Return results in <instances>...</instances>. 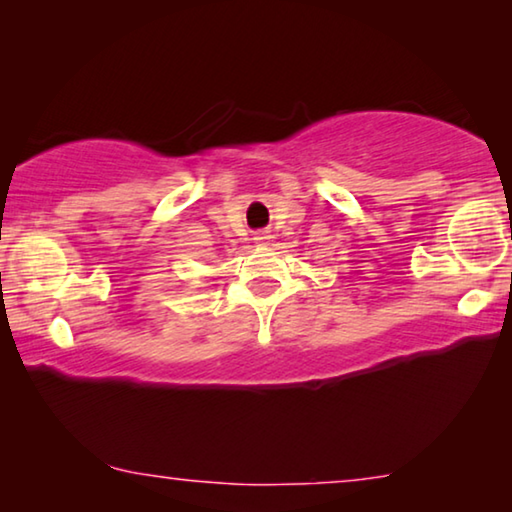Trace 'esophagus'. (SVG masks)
<instances>
[{
  "mask_svg": "<svg viewBox=\"0 0 512 512\" xmlns=\"http://www.w3.org/2000/svg\"><path fill=\"white\" fill-rule=\"evenodd\" d=\"M268 239H271V235H266V232H257V235H255V244H257V246H266Z\"/></svg>",
  "mask_w": 512,
  "mask_h": 512,
  "instance_id": "34e87169",
  "label": "esophagus"
}]
</instances>
